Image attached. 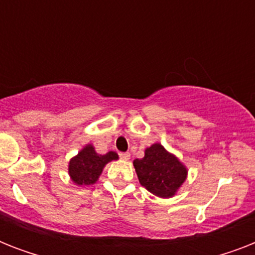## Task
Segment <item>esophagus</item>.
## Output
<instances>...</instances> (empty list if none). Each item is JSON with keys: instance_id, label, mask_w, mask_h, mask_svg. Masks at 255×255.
<instances>
[{"instance_id": "obj_1", "label": "esophagus", "mask_w": 255, "mask_h": 255, "mask_svg": "<svg viewBox=\"0 0 255 255\" xmlns=\"http://www.w3.org/2000/svg\"><path fill=\"white\" fill-rule=\"evenodd\" d=\"M120 156V159H123V160H129V157H131V155L128 153V152H122V153H119Z\"/></svg>"}]
</instances>
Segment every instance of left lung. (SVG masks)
Masks as SVG:
<instances>
[{"instance_id":"obj_1","label":"left lung","mask_w":255,"mask_h":255,"mask_svg":"<svg viewBox=\"0 0 255 255\" xmlns=\"http://www.w3.org/2000/svg\"><path fill=\"white\" fill-rule=\"evenodd\" d=\"M133 167L140 184L160 198L176 196L188 177L185 164L160 143L145 148L144 157L133 160Z\"/></svg>"}]
</instances>
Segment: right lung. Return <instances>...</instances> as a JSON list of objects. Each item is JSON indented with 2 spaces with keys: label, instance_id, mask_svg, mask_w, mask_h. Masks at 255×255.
Returning <instances> with one entry per match:
<instances>
[{
  "label": "right lung",
  "instance_id": "right-lung-1",
  "mask_svg": "<svg viewBox=\"0 0 255 255\" xmlns=\"http://www.w3.org/2000/svg\"><path fill=\"white\" fill-rule=\"evenodd\" d=\"M119 156L114 151L100 155L95 151L92 144H86L78 155L71 157L69 161V176L71 181L78 186L92 185L99 180L104 167L112 160H118Z\"/></svg>",
  "mask_w": 255,
  "mask_h": 255
}]
</instances>
